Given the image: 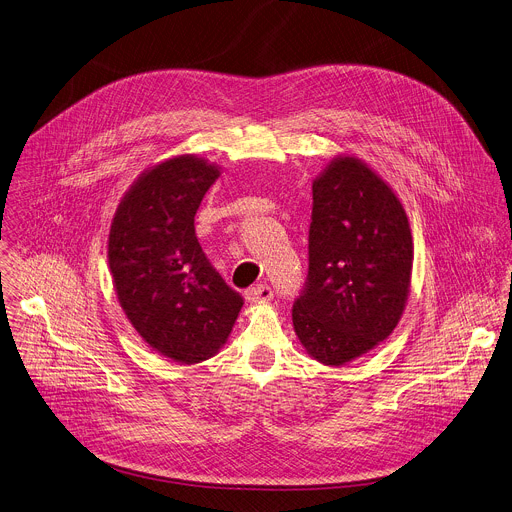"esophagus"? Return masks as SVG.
Segmentation results:
<instances>
[{"mask_svg": "<svg viewBox=\"0 0 512 512\" xmlns=\"http://www.w3.org/2000/svg\"><path fill=\"white\" fill-rule=\"evenodd\" d=\"M272 296H274V290H272L268 284H256V286H252V288L246 292V298H248L252 304L268 302V300H272Z\"/></svg>", "mask_w": 512, "mask_h": 512, "instance_id": "esophagus-1", "label": "esophagus"}]
</instances>
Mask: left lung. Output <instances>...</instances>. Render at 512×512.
Wrapping results in <instances>:
<instances>
[{
    "label": "left lung",
    "instance_id": "obj_1",
    "mask_svg": "<svg viewBox=\"0 0 512 512\" xmlns=\"http://www.w3.org/2000/svg\"><path fill=\"white\" fill-rule=\"evenodd\" d=\"M410 270L402 204L366 164L336 158L312 184L308 276L292 306L306 352L340 366L374 348L402 316Z\"/></svg>",
    "mask_w": 512,
    "mask_h": 512
}]
</instances>
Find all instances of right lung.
<instances>
[{"mask_svg":"<svg viewBox=\"0 0 512 512\" xmlns=\"http://www.w3.org/2000/svg\"><path fill=\"white\" fill-rule=\"evenodd\" d=\"M218 176L196 156L158 164L126 194L110 230L108 258L126 316L152 348L184 364L216 354L244 304L194 228Z\"/></svg>","mask_w":512,"mask_h":512,"instance_id":"right-lung-1","label":"right lung"}]
</instances>
